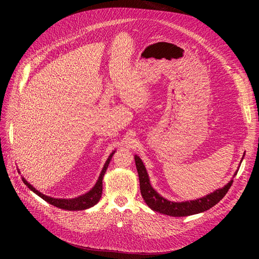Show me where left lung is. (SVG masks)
Instances as JSON below:
<instances>
[{
	"instance_id": "1",
	"label": "left lung",
	"mask_w": 259,
	"mask_h": 259,
	"mask_svg": "<svg viewBox=\"0 0 259 259\" xmlns=\"http://www.w3.org/2000/svg\"><path fill=\"white\" fill-rule=\"evenodd\" d=\"M243 159V158H242ZM135 163L139 176V185H140V192H142L143 198L147 205L151 209L159 211L161 214L174 216V217H182V216H189L193 214H199L202 211H205L216 205L221 201L226 193L228 192L232 185V180L227 184L222 189H218L213 193L205 195L204 198H201L194 201H187V202H170L166 199L161 197L158 194L149 182V177L147 174L146 167L143 161L140 160L139 156L135 155ZM237 175V173L234 174Z\"/></svg>"
}]
</instances>
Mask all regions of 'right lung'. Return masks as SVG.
<instances>
[{
	"label": "right lung",
	"instance_id": "right-lung-1",
	"mask_svg": "<svg viewBox=\"0 0 259 259\" xmlns=\"http://www.w3.org/2000/svg\"><path fill=\"white\" fill-rule=\"evenodd\" d=\"M113 153H114V151L110 155H109V158H108V160L105 164L103 170H101L100 176L97 180L96 185L94 186V188L91 191L81 195V197H79V198L69 199V200H67V199H54V198L48 197V195H44L41 192H38L36 189H34V188L27 182L25 178H22V182L25 183L28 186V188H30V189L32 190L34 193H36L38 197H41L43 200H45L46 202H49L50 204L56 206V207H59L61 209L82 210V209L90 208V207L95 205L96 203L99 201V199L101 198V193H103V178H104V175H105L106 170L108 168L109 163H110V160L112 158Z\"/></svg>",
	"mask_w": 259,
	"mask_h": 259
}]
</instances>
